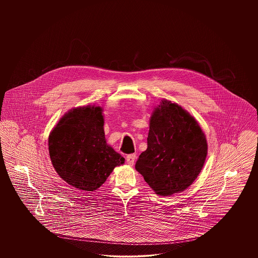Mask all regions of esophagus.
Returning a JSON list of instances; mask_svg holds the SVG:
<instances>
[{"label": "esophagus", "instance_id": "obj_1", "mask_svg": "<svg viewBox=\"0 0 258 258\" xmlns=\"http://www.w3.org/2000/svg\"><path fill=\"white\" fill-rule=\"evenodd\" d=\"M135 159H136V155H135V154L127 155V156H126V163H127L128 165H134Z\"/></svg>", "mask_w": 258, "mask_h": 258}]
</instances>
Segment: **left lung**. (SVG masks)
Segmentation results:
<instances>
[{"label": "left lung", "mask_w": 258, "mask_h": 258, "mask_svg": "<svg viewBox=\"0 0 258 258\" xmlns=\"http://www.w3.org/2000/svg\"><path fill=\"white\" fill-rule=\"evenodd\" d=\"M147 143L135 169L159 196L184 191L195 182L207 157L206 136L197 120L167 99H161L152 113Z\"/></svg>", "instance_id": "obj_1"}]
</instances>
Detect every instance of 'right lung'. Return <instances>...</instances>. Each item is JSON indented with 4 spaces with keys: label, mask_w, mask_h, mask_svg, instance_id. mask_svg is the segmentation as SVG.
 <instances>
[{
    "label": "right lung",
    "mask_w": 258,
    "mask_h": 258,
    "mask_svg": "<svg viewBox=\"0 0 258 258\" xmlns=\"http://www.w3.org/2000/svg\"><path fill=\"white\" fill-rule=\"evenodd\" d=\"M102 108L87 105L64 114L50 133L49 156L63 181L94 191L103 184L123 157L106 143Z\"/></svg>",
    "instance_id": "1"
}]
</instances>
